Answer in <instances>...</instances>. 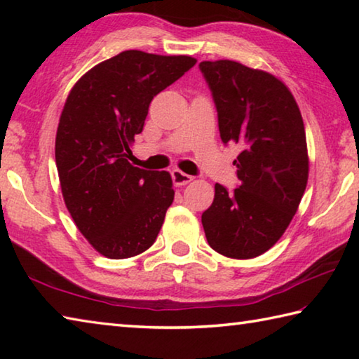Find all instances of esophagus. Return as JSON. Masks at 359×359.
Wrapping results in <instances>:
<instances>
[{
    "mask_svg": "<svg viewBox=\"0 0 359 359\" xmlns=\"http://www.w3.org/2000/svg\"><path fill=\"white\" fill-rule=\"evenodd\" d=\"M171 175H172V182H174V185H177V187H182V185L190 184V182L193 180L191 175H188V174H185V172H182L180 169H174V171L171 172Z\"/></svg>",
    "mask_w": 359,
    "mask_h": 359,
    "instance_id": "1",
    "label": "esophagus"
}]
</instances>
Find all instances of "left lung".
<instances>
[{"label":"left lung","instance_id":"obj_1","mask_svg":"<svg viewBox=\"0 0 359 359\" xmlns=\"http://www.w3.org/2000/svg\"><path fill=\"white\" fill-rule=\"evenodd\" d=\"M214 98L223 144H239V187L215 184L201 217L215 252L234 259L263 255L293 220L309 179L304 121L287 85L261 69L233 62L199 63Z\"/></svg>","mask_w":359,"mask_h":359}]
</instances>
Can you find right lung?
<instances>
[{
    "mask_svg": "<svg viewBox=\"0 0 359 359\" xmlns=\"http://www.w3.org/2000/svg\"><path fill=\"white\" fill-rule=\"evenodd\" d=\"M196 65L188 55L125 50L79 79L66 98L55 161L66 208L96 252L131 258L154 244L169 205L172 179L126 160L154 96Z\"/></svg>",
    "mask_w": 359,
    "mask_h": 359,
    "instance_id": "1",
    "label": "right lung"
}]
</instances>
